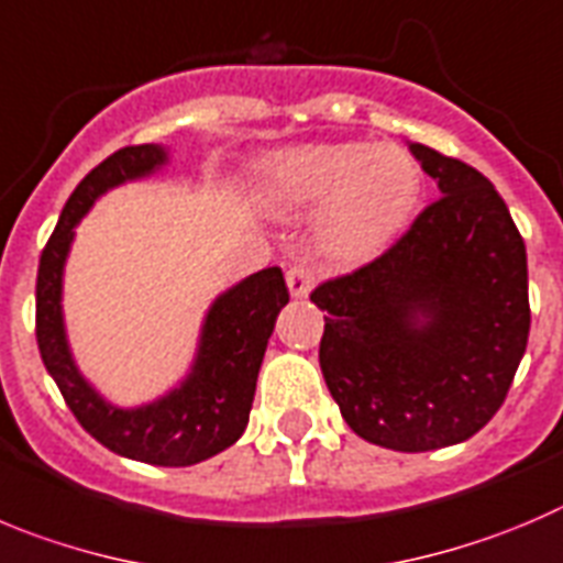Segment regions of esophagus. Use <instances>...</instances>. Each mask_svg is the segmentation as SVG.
Listing matches in <instances>:
<instances>
[{"instance_id":"1","label":"esophagus","mask_w":563,"mask_h":563,"mask_svg":"<svg viewBox=\"0 0 563 563\" xmlns=\"http://www.w3.org/2000/svg\"><path fill=\"white\" fill-rule=\"evenodd\" d=\"M286 280L291 297H308V291H311L313 286V266L308 264V261H297V264L288 266Z\"/></svg>"}]
</instances>
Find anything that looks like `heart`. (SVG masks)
<instances>
[{
    "label": "heart",
    "instance_id": "1",
    "mask_svg": "<svg viewBox=\"0 0 563 563\" xmlns=\"http://www.w3.org/2000/svg\"><path fill=\"white\" fill-rule=\"evenodd\" d=\"M422 175L391 144H306L277 152L261 172V199L280 217L319 208L317 235L328 255L361 261L400 233Z\"/></svg>",
    "mask_w": 563,
    "mask_h": 563
}]
</instances>
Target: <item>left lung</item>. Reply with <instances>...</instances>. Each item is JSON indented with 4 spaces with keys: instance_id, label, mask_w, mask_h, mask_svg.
I'll return each instance as SVG.
<instances>
[{
    "instance_id": "8db88e82",
    "label": "left lung",
    "mask_w": 563,
    "mask_h": 563,
    "mask_svg": "<svg viewBox=\"0 0 563 563\" xmlns=\"http://www.w3.org/2000/svg\"><path fill=\"white\" fill-rule=\"evenodd\" d=\"M441 197L369 264L322 280L319 366L361 439L424 453L500 411L528 346V255L495 186L411 144Z\"/></svg>"
}]
</instances>
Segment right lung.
<instances>
[{
	"mask_svg": "<svg viewBox=\"0 0 563 563\" xmlns=\"http://www.w3.org/2000/svg\"><path fill=\"white\" fill-rule=\"evenodd\" d=\"M166 161L157 144L122 146L88 172L68 197L55 233L41 252L35 283V339L41 361L60 388L68 411L99 444L124 459L157 466H191L228 450L250 422L257 372L275 319L288 302L280 266L250 275L213 302L202 328L197 364L180 388L152 406L122 411L88 386L68 355L60 317V277L75 224L93 199L124 180L150 175Z\"/></svg>",
	"mask_w": 563,
	"mask_h": 563,
	"instance_id": "right-lung-1",
	"label": "right lung"
}]
</instances>
